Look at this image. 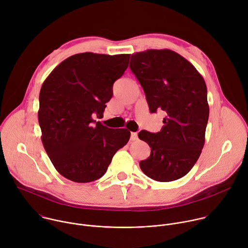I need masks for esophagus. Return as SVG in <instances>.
<instances>
[{
  "instance_id": "1",
  "label": "esophagus",
  "mask_w": 248,
  "mask_h": 248,
  "mask_svg": "<svg viewBox=\"0 0 248 248\" xmlns=\"http://www.w3.org/2000/svg\"><path fill=\"white\" fill-rule=\"evenodd\" d=\"M137 139H138L137 133H136V132H131V133H130V140H131V141H135V140H137Z\"/></svg>"
}]
</instances>
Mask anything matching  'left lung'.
<instances>
[{
    "instance_id": "8db88e82",
    "label": "left lung",
    "mask_w": 248,
    "mask_h": 248,
    "mask_svg": "<svg viewBox=\"0 0 248 248\" xmlns=\"http://www.w3.org/2000/svg\"><path fill=\"white\" fill-rule=\"evenodd\" d=\"M129 67L144 90L150 112L166 113L159 132L138 133L151 148L140 169L157 182L179 180L195 165L205 143L209 118L205 80L192 63L169 49L134 53Z\"/></svg>"
}]
</instances>
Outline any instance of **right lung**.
Wrapping results in <instances>:
<instances>
[{
	"label": "right lung",
	"mask_w": 248,
	"mask_h": 248,
	"mask_svg": "<svg viewBox=\"0 0 248 248\" xmlns=\"http://www.w3.org/2000/svg\"><path fill=\"white\" fill-rule=\"evenodd\" d=\"M130 55L91 52L70 56L42 84L38 121L43 146L55 169L75 183L94 182L107 171L116 152L129 140L126 128L96 122L125 72Z\"/></svg>",
	"instance_id": "obj_1"
}]
</instances>
